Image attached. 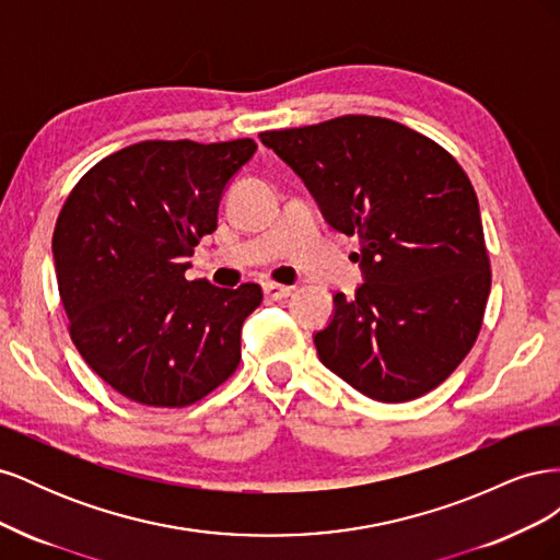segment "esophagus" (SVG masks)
<instances>
[{
	"instance_id": "obj_1",
	"label": "esophagus",
	"mask_w": 560,
	"mask_h": 560,
	"mask_svg": "<svg viewBox=\"0 0 560 560\" xmlns=\"http://www.w3.org/2000/svg\"><path fill=\"white\" fill-rule=\"evenodd\" d=\"M264 294H266V299H270V301H280V299H287V296L292 294V287H290V284L273 282V280H266V282H264Z\"/></svg>"
}]
</instances>
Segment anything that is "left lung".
Segmentation results:
<instances>
[{
    "label": "left lung",
    "instance_id": "8db88e82",
    "mask_svg": "<svg viewBox=\"0 0 560 560\" xmlns=\"http://www.w3.org/2000/svg\"><path fill=\"white\" fill-rule=\"evenodd\" d=\"M327 222L358 235L364 284L338 292L322 364L362 395L409 401L444 383L481 331L490 259L479 200L444 147L381 116L266 130Z\"/></svg>",
    "mask_w": 560,
    "mask_h": 560
}]
</instances>
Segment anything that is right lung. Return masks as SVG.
Listing matches in <instances>:
<instances>
[{
	"label": "right lung",
	"mask_w": 560,
	"mask_h": 560,
	"mask_svg": "<svg viewBox=\"0 0 560 560\" xmlns=\"http://www.w3.org/2000/svg\"><path fill=\"white\" fill-rule=\"evenodd\" d=\"M254 151L249 138L147 140L95 163L67 196L54 259L70 336L124 397L182 409L238 369L241 327L261 287L219 290L184 273Z\"/></svg>",
	"instance_id": "add662e5"
}]
</instances>
